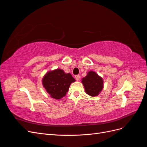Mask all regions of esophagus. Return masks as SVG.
I'll return each mask as SVG.
<instances>
[{
  "mask_svg": "<svg viewBox=\"0 0 147 147\" xmlns=\"http://www.w3.org/2000/svg\"><path fill=\"white\" fill-rule=\"evenodd\" d=\"M75 79H76L77 81H78L79 80H80V75H75Z\"/></svg>",
  "mask_w": 147,
  "mask_h": 147,
  "instance_id": "1",
  "label": "esophagus"
}]
</instances>
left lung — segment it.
<instances>
[{"label": "left lung", "instance_id": "8db88e82", "mask_svg": "<svg viewBox=\"0 0 147 147\" xmlns=\"http://www.w3.org/2000/svg\"><path fill=\"white\" fill-rule=\"evenodd\" d=\"M82 83L86 94L92 97L98 96L104 88L103 78L92 70L89 71L82 79Z\"/></svg>", "mask_w": 147, "mask_h": 147}]
</instances>
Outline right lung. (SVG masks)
Listing matches in <instances>:
<instances>
[{
  "instance_id": "add662e5",
  "label": "right lung",
  "mask_w": 147,
  "mask_h": 147,
  "mask_svg": "<svg viewBox=\"0 0 147 147\" xmlns=\"http://www.w3.org/2000/svg\"><path fill=\"white\" fill-rule=\"evenodd\" d=\"M42 84L46 91L52 98L60 100L64 97L75 80L70 73L66 74L63 70L56 69L48 71L42 78Z\"/></svg>"
}]
</instances>
